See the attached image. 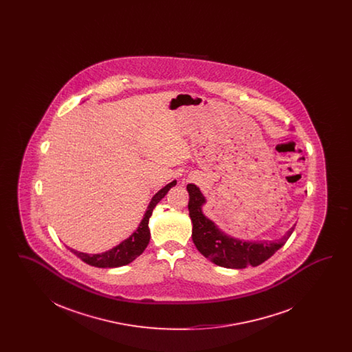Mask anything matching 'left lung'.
Segmentation results:
<instances>
[{
    "label": "left lung",
    "mask_w": 352,
    "mask_h": 352,
    "mask_svg": "<svg viewBox=\"0 0 352 352\" xmlns=\"http://www.w3.org/2000/svg\"><path fill=\"white\" fill-rule=\"evenodd\" d=\"M190 195L188 211L192 221V241L204 257L224 268L243 269L257 267L278 251L293 234L292 227L285 236L273 241H244L231 237L219 230L217 224L201 212L206 199L195 184H187Z\"/></svg>",
    "instance_id": "8db88e82"
}]
</instances>
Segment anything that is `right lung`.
Wrapping results in <instances>:
<instances>
[{
    "mask_svg": "<svg viewBox=\"0 0 352 352\" xmlns=\"http://www.w3.org/2000/svg\"><path fill=\"white\" fill-rule=\"evenodd\" d=\"M175 184H177V181L170 182L151 198L148 210L144 215V219L141 220L138 228L128 239L121 241L115 248L104 252V253H98V254H88L84 252L75 251L72 248H68V250L74 254H76L80 260H83L85 264L98 267V268H118V267H122V265L132 263L142 252L145 251V248L149 244L151 231H149L148 224H149V219H151L154 207L168 194V190Z\"/></svg>",
    "mask_w": 352,
    "mask_h": 352,
    "instance_id": "obj_1",
    "label": "right lung"
}]
</instances>
